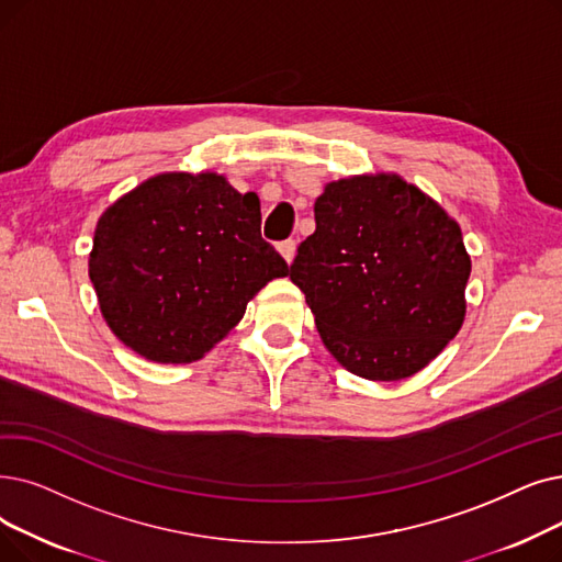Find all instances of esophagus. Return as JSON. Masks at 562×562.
<instances>
[{
  "mask_svg": "<svg viewBox=\"0 0 562 562\" xmlns=\"http://www.w3.org/2000/svg\"><path fill=\"white\" fill-rule=\"evenodd\" d=\"M278 250H280V255L284 257V261L286 263H291V261H294V257H296V240H282L280 243V246H278Z\"/></svg>",
  "mask_w": 562,
  "mask_h": 562,
  "instance_id": "1",
  "label": "esophagus"
}]
</instances>
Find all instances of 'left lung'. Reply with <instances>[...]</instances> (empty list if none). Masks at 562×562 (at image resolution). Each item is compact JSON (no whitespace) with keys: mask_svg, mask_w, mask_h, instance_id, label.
<instances>
[{"mask_svg":"<svg viewBox=\"0 0 562 562\" xmlns=\"http://www.w3.org/2000/svg\"><path fill=\"white\" fill-rule=\"evenodd\" d=\"M289 278L341 368L370 381L420 372L459 333L471 257L459 225L397 175L339 179Z\"/></svg>","mask_w":562,"mask_h":562,"instance_id":"left-lung-1","label":"left lung"}]
</instances>
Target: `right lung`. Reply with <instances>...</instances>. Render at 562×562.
Listing matches in <instances>:
<instances>
[{"label": "right lung", "instance_id": "add662e5", "mask_svg": "<svg viewBox=\"0 0 562 562\" xmlns=\"http://www.w3.org/2000/svg\"><path fill=\"white\" fill-rule=\"evenodd\" d=\"M286 261L261 238L255 192L215 172L146 179L101 215L89 278L110 330L154 362H194Z\"/></svg>", "mask_w": 562, "mask_h": 562}]
</instances>
